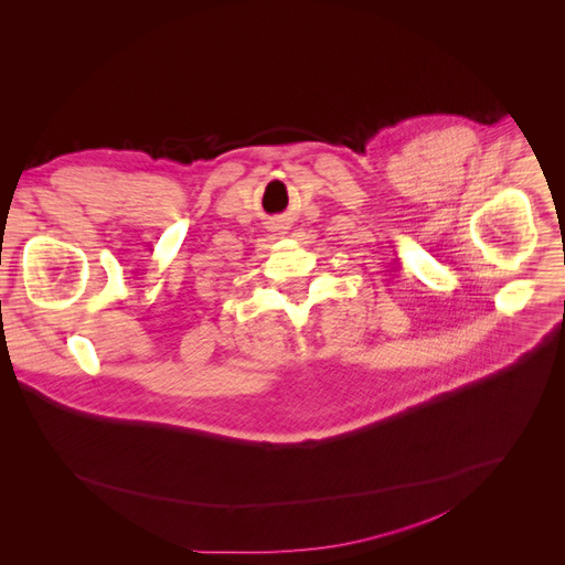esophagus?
<instances>
[{"label": "esophagus", "instance_id": "obj_1", "mask_svg": "<svg viewBox=\"0 0 565 565\" xmlns=\"http://www.w3.org/2000/svg\"><path fill=\"white\" fill-rule=\"evenodd\" d=\"M273 230H275V232H279V230H281V227H279V224H275V227H273Z\"/></svg>", "mask_w": 565, "mask_h": 565}]
</instances>
